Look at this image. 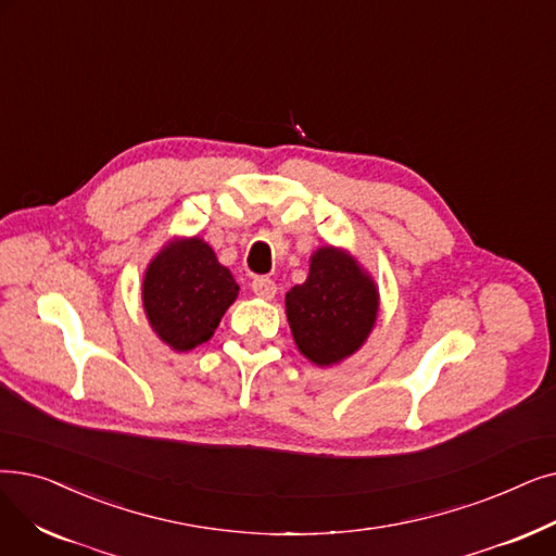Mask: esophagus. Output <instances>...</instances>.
Returning a JSON list of instances; mask_svg holds the SVG:
<instances>
[{"label": "esophagus", "instance_id": "esophagus-1", "mask_svg": "<svg viewBox=\"0 0 556 556\" xmlns=\"http://www.w3.org/2000/svg\"><path fill=\"white\" fill-rule=\"evenodd\" d=\"M252 291L261 300H273L277 295V283L273 279H268V277H256L252 281Z\"/></svg>", "mask_w": 556, "mask_h": 556}]
</instances>
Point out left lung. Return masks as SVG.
Segmentation results:
<instances>
[{"mask_svg":"<svg viewBox=\"0 0 556 556\" xmlns=\"http://www.w3.org/2000/svg\"><path fill=\"white\" fill-rule=\"evenodd\" d=\"M379 313L372 275L348 250L323 245L308 277L286 293V318L302 356L320 368L350 358L368 341Z\"/></svg>","mask_w":556,"mask_h":556,"instance_id":"8db88e82","label":"left lung"}]
</instances>
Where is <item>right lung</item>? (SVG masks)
Listing matches in <instances>:
<instances>
[{"label":"right lung","instance_id":"right-lung-1","mask_svg":"<svg viewBox=\"0 0 556 556\" xmlns=\"http://www.w3.org/2000/svg\"><path fill=\"white\" fill-rule=\"evenodd\" d=\"M236 298L233 275L200 236L167 240L142 277L144 316L175 352L206 343Z\"/></svg>","mask_w":556,"mask_h":556}]
</instances>
